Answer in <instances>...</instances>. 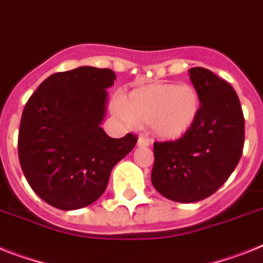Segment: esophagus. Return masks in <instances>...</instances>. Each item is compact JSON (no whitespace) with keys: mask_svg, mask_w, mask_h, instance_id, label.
Wrapping results in <instances>:
<instances>
[{"mask_svg":"<svg viewBox=\"0 0 263 263\" xmlns=\"http://www.w3.org/2000/svg\"><path fill=\"white\" fill-rule=\"evenodd\" d=\"M149 144H151V140H149V139L144 138V136H139V139H138L139 147H148Z\"/></svg>","mask_w":263,"mask_h":263,"instance_id":"34e87169","label":"esophagus"}]
</instances>
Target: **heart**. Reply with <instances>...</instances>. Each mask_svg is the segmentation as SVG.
<instances>
[{"label":"heart","mask_w":263,"mask_h":263,"mask_svg":"<svg viewBox=\"0 0 263 263\" xmlns=\"http://www.w3.org/2000/svg\"><path fill=\"white\" fill-rule=\"evenodd\" d=\"M112 107L129 125L149 124L156 138L176 140L195 124L200 98L189 84L154 83L131 90L124 101L115 100Z\"/></svg>","instance_id":"1"}]
</instances>
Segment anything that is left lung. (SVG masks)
<instances>
[{"instance_id":"1","label":"left lung","mask_w":263,"mask_h":263,"mask_svg":"<svg viewBox=\"0 0 263 263\" xmlns=\"http://www.w3.org/2000/svg\"><path fill=\"white\" fill-rule=\"evenodd\" d=\"M200 112L186 135L154 143L152 184L167 199L191 203L213 195L231 175L243 149L245 118L237 92L206 68L189 69Z\"/></svg>"}]
</instances>
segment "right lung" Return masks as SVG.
<instances>
[{
    "mask_svg": "<svg viewBox=\"0 0 263 263\" xmlns=\"http://www.w3.org/2000/svg\"><path fill=\"white\" fill-rule=\"evenodd\" d=\"M114 70L80 67L40 84L25 104L18 158L29 186L48 204L77 210L98 200L115 164L134 149L138 136L109 138L100 127Z\"/></svg>",
    "mask_w": 263,
    "mask_h": 263,
    "instance_id": "right-lung-1",
    "label": "right lung"
}]
</instances>
